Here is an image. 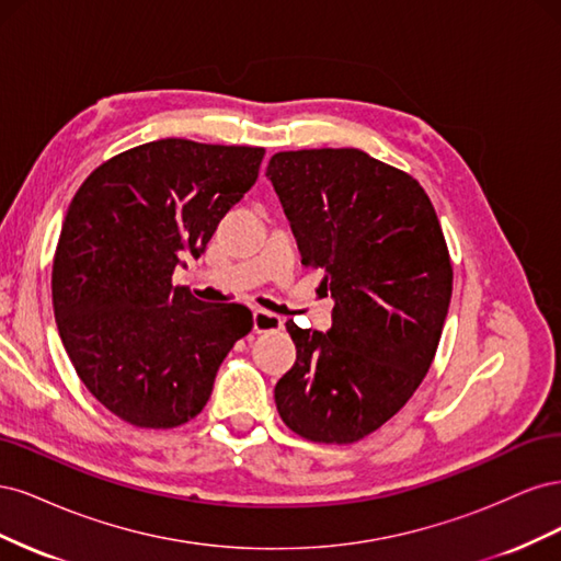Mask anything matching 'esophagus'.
I'll use <instances>...</instances> for the list:
<instances>
[{"instance_id":"34e87169","label":"esophagus","mask_w":561,"mask_h":561,"mask_svg":"<svg viewBox=\"0 0 561 561\" xmlns=\"http://www.w3.org/2000/svg\"><path fill=\"white\" fill-rule=\"evenodd\" d=\"M283 328V318L276 316V313H268V311H262L257 309L252 313V330L257 334H264V332H276Z\"/></svg>"}]
</instances>
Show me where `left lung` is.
Wrapping results in <instances>:
<instances>
[{
	"label": "left lung",
	"mask_w": 561,
	"mask_h": 561,
	"mask_svg": "<svg viewBox=\"0 0 561 561\" xmlns=\"http://www.w3.org/2000/svg\"><path fill=\"white\" fill-rule=\"evenodd\" d=\"M266 175L301 264L325 271L334 297L328 334L285 322L297 360L276 383L278 414L311 443H358L433 365L454 280L443 227L410 173L360 149L278 151Z\"/></svg>",
	"instance_id": "8db88e82"
}]
</instances>
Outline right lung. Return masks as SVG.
<instances>
[{
    "label": "right lung",
    "instance_id": "add662e5",
    "mask_svg": "<svg viewBox=\"0 0 561 561\" xmlns=\"http://www.w3.org/2000/svg\"><path fill=\"white\" fill-rule=\"evenodd\" d=\"M264 147L165 138L122 151L83 180L50 271L62 346L91 396L135 428L168 431L206 407L252 313L173 287L257 182Z\"/></svg>",
    "mask_w": 561,
    "mask_h": 561
}]
</instances>
